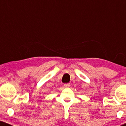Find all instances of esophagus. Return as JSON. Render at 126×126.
Here are the masks:
<instances>
[{
    "label": "esophagus",
    "mask_w": 126,
    "mask_h": 126,
    "mask_svg": "<svg viewBox=\"0 0 126 126\" xmlns=\"http://www.w3.org/2000/svg\"><path fill=\"white\" fill-rule=\"evenodd\" d=\"M65 87H68L70 86V84L69 83H66V84H64V85H63Z\"/></svg>",
    "instance_id": "1"
}]
</instances>
